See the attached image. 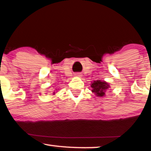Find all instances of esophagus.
Wrapping results in <instances>:
<instances>
[{
	"label": "esophagus",
	"instance_id": "esophagus-1",
	"mask_svg": "<svg viewBox=\"0 0 151 151\" xmlns=\"http://www.w3.org/2000/svg\"><path fill=\"white\" fill-rule=\"evenodd\" d=\"M74 76H76V77H81V74L79 73V72H78V73H75V74H74Z\"/></svg>",
	"mask_w": 151,
	"mask_h": 151
}]
</instances>
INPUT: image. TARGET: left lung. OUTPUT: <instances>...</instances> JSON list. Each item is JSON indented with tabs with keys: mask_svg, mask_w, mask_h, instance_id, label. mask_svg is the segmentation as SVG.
<instances>
[{
	"mask_svg": "<svg viewBox=\"0 0 151 151\" xmlns=\"http://www.w3.org/2000/svg\"><path fill=\"white\" fill-rule=\"evenodd\" d=\"M91 91L96 95L97 97H103L105 96L106 91L107 89L110 88V85L109 83L104 80L101 81V79H98V80L93 81L91 84Z\"/></svg>",
	"mask_w": 151,
	"mask_h": 151,
	"instance_id": "left-lung-1",
	"label": "left lung"
}]
</instances>
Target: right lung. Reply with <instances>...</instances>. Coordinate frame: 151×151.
Masks as SVG:
<instances>
[{
  "label": "right lung",
  "mask_w": 151,
  "mask_h": 151,
  "mask_svg": "<svg viewBox=\"0 0 151 151\" xmlns=\"http://www.w3.org/2000/svg\"><path fill=\"white\" fill-rule=\"evenodd\" d=\"M55 92H53V95H55Z\"/></svg>",
  "instance_id": "right-lung-1"
}]
</instances>
